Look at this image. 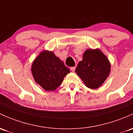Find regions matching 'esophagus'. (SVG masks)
I'll return each instance as SVG.
<instances>
[{"mask_svg": "<svg viewBox=\"0 0 133 133\" xmlns=\"http://www.w3.org/2000/svg\"><path fill=\"white\" fill-rule=\"evenodd\" d=\"M75 69H76L75 67H72V68H71V70L72 71V72H74Z\"/></svg>", "mask_w": 133, "mask_h": 133, "instance_id": "esophagus-1", "label": "esophagus"}]
</instances>
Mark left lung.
I'll list each match as a JSON object with an SVG mask.
<instances>
[{
	"label": "left lung",
	"mask_w": 133,
	"mask_h": 133,
	"mask_svg": "<svg viewBox=\"0 0 133 133\" xmlns=\"http://www.w3.org/2000/svg\"><path fill=\"white\" fill-rule=\"evenodd\" d=\"M111 65L105 55L99 49H87L82 61L78 64L76 73L90 89L100 88L109 77Z\"/></svg>",
	"instance_id": "1"
}]
</instances>
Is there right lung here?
<instances>
[{
  "label": "right lung",
  "instance_id": "right-lung-1",
  "mask_svg": "<svg viewBox=\"0 0 133 133\" xmlns=\"http://www.w3.org/2000/svg\"><path fill=\"white\" fill-rule=\"evenodd\" d=\"M31 71L36 83L46 91H54L70 72L52 51L43 50L35 59Z\"/></svg>",
  "mask_w": 133,
  "mask_h": 133
}]
</instances>
